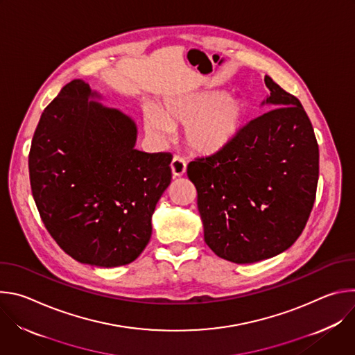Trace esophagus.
I'll list each match as a JSON object with an SVG mask.
<instances>
[{
  "instance_id": "obj_1",
  "label": "esophagus",
  "mask_w": 355,
  "mask_h": 355,
  "mask_svg": "<svg viewBox=\"0 0 355 355\" xmlns=\"http://www.w3.org/2000/svg\"><path fill=\"white\" fill-rule=\"evenodd\" d=\"M171 171H173V175L174 177H181L185 174L187 171V163L182 157L180 156H175L171 162Z\"/></svg>"
}]
</instances>
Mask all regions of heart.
Returning a JSON list of instances; mask_svg holds the SVG:
<instances>
[{
  "mask_svg": "<svg viewBox=\"0 0 355 355\" xmlns=\"http://www.w3.org/2000/svg\"><path fill=\"white\" fill-rule=\"evenodd\" d=\"M239 99L222 91H205L166 99L157 108H147L144 125L147 132L167 137L174 128L185 126L188 147L199 155L222 151L237 135L243 121Z\"/></svg>",
  "mask_w": 355,
  "mask_h": 355,
  "instance_id": "heart-1",
  "label": "heart"
}]
</instances>
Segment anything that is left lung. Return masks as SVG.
Wrapping results in <instances>:
<instances>
[{
    "mask_svg": "<svg viewBox=\"0 0 355 355\" xmlns=\"http://www.w3.org/2000/svg\"><path fill=\"white\" fill-rule=\"evenodd\" d=\"M261 115L239 129L219 153L196 157L188 178L198 192L205 243L236 264L257 263L289 248L312 212L319 146L299 99L266 76Z\"/></svg>",
    "mask_w": 355,
    "mask_h": 355,
    "instance_id": "1",
    "label": "left lung"
}]
</instances>
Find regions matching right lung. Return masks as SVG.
Here are the masks:
<instances>
[{
	"label": "right lung",
	"instance_id": "add662e5",
	"mask_svg": "<svg viewBox=\"0 0 355 355\" xmlns=\"http://www.w3.org/2000/svg\"><path fill=\"white\" fill-rule=\"evenodd\" d=\"M94 96L74 80L44 108L29 151V180L60 248L78 263L112 268L135 261L148 244L173 156L136 150L135 122Z\"/></svg>",
	"mask_w": 355,
	"mask_h": 355
}]
</instances>
